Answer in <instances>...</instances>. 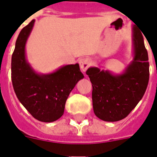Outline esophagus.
<instances>
[{
  "instance_id": "obj_1",
  "label": "esophagus",
  "mask_w": 157,
  "mask_h": 157,
  "mask_svg": "<svg viewBox=\"0 0 157 157\" xmlns=\"http://www.w3.org/2000/svg\"><path fill=\"white\" fill-rule=\"evenodd\" d=\"M80 67H81V70H82V71L85 72L87 68H88L89 66L91 65V60H90V59L89 58H82L80 59Z\"/></svg>"
}]
</instances>
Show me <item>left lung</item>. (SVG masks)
<instances>
[{
    "label": "left lung",
    "mask_w": 157,
    "mask_h": 157,
    "mask_svg": "<svg viewBox=\"0 0 157 157\" xmlns=\"http://www.w3.org/2000/svg\"><path fill=\"white\" fill-rule=\"evenodd\" d=\"M134 59L124 73L90 67L86 71L92 85V105L95 115L107 122L126 118L141 100L149 82L148 53L140 30L133 26Z\"/></svg>",
    "instance_id": "left-lung-1"
}]
</instances>
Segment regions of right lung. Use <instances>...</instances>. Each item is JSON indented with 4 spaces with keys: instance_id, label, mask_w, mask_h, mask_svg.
<instances>
[{
    "instance_id": "add662e5",
    "label": "right lung",
    "mask_w": 157,
    "mask_h": 157,
    "mask_svg": "<svg viewBox=\"0 0 157 157\" xmlns=\"http://www.w3.org/2000/svg\"><path fill=\"white\" fill-rule=\"evenodd\" d=\"M35 20L19 33L12 56V82L17 98L31 115L49 123L59 118L65 102L75 84L84 77L79 64L65 65L56 71L40 75L26 59L25 45Z\"/></svg>"
}]
</instances>
